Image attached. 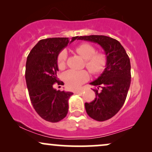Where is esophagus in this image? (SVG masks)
I'll list each match as a JSON object with an SVG mask.
<instances>
[{"label":"esophagus","instance_id":"esophagus-1","mask_svg":"<svg viewBox=\"0 0 152 152\" xmlns=\"http://www.w3.org/2000/svg\"><path fill=\"white\" fill-rule=\"evenodd\" d=\"M74 94H83V91H82V90L76 91H74Z\"/></svg>","mask_w":152,"mask_h":152}]
</instances>
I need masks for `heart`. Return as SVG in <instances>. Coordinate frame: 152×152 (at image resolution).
I'll list each match as a JSON object with an SVG mask.
<instances>
[{"instance_id":"heart-1","label":"heart","mask_w":152,"mask_h":152,"mask_svg":"<svg viewBox=\"0 0 152 152\" xmlns=\"http://www.w3.org/2000/svg\"><path fill=\"white\" fill-rule=\"evenodd\" d=\"M76 51L85 59L86 67L91 74H100L107 66V57L104 53H96V48L93 45L83 43L76 48ZM68 58L67 51L61 50L57 57V66L59 69H64ZM89 78V74L86 70H69L64 74V79L71 89L79 88Z\"/></svg>"}]
</instances>
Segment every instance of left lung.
Segmentation results:
<instances>
[{
    "label": "left lung",
    "mask_w": 152,
    "mask_h": 152,
    "mask_svg": "<svg viewBox=\"0 0 152 152\" xmlns=\"http://www.w3.org/2000/svg\"><path fill=\"white\" fill-rule=\"evenodd\" d=\"M78 40L97 43L102 47L107 57L105 70L91 84L96 98L85 103L86 113L91 118L104 121L116 115L124 104L131 83L130 59L117 40L106 36H79ZM100 91H99V89Z\"/></svg>",
    "instance_id": "obj_1"
}]
</instances>
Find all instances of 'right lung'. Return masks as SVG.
Instances as JSON below:
<instances>
[{
    "label": "right lung",
    "instance_id": "1",
    "mask_svg": "<svg viewBox=\"0 0 152 152\" xmlns=\"http://www.w3.org/2000/svg\"><path fill=\"white\" fill-rule=\"evenodd\" d=\"M78 37L42 39L27 57L26 81L29 97L37 114L47 121L58 122L67 115L69 99L73 93L53 88L54 83L60 84L56 74L57 57L63 48Z\"/></svg>",
    "mask_w": 152,
    "mask_h": 152
}]
</instances>
